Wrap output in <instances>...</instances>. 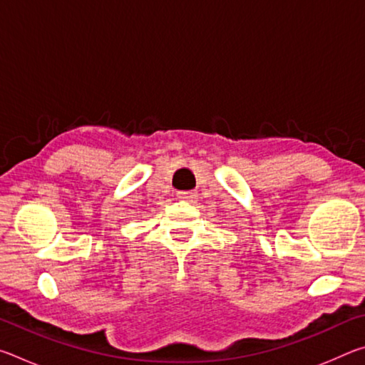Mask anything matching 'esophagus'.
Here are the masks:
<instances>
[{"mask_svg":"<svg viewBox=\"0 0 365 365\" xmlns=\"http://www.w3.org/2000/svg\"><path fill=\"white\" fill-rule=\"evenodd\" d=\"M178 197H180V200H183V201H190V202H193L196 197H197V195L195 193V191H180V193L177 195Z\"/></svg>","mask_w":365,"mask_h":365,"instance_id":"obj_1","label":"esophagus"}]
</instances>
